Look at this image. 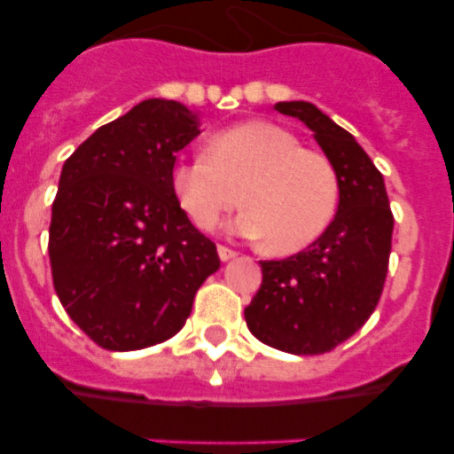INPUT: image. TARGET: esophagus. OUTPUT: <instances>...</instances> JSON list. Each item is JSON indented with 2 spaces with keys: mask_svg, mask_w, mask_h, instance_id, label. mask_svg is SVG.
Here are the masks:
<instances>
[{
  "mask_svg": "<svg viewBox=\"0 0 454 454\" xmlns=\"http://www.w3.org/2000/svg\"><path fill=\"white\" fill-rule=\"evenodd\" d=\"M239 254V252H234L231 247H224V246H218V256H220V262H231L234 256Z\"/></svg>",
  "mask_w": 454,
  "mask_h": 454,
  "instance_id": "esophagus-1",
  "label": "esophagus"
}]
</instances>
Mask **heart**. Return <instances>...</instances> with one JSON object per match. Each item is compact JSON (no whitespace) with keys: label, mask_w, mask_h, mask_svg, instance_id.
<instances>
[{"label":"heart","mask_w":454,"mask_h":454,"mask_svg":"<svg viewBox=\"0 0 454 454\" xmlns=\"http://www.w3.org/2000/svg\"><path fill=\"white\" fill-rule=\"evenodd\" d=\"M172 191L198 230L208 231L243 200L231 234L268 239L275 252L311 246L336 214L339 182L323 154L291 131L252 120L208 140L207 154L172 166Z\"/></svg>","instance_id":"b5f03b06"}]
</instances>
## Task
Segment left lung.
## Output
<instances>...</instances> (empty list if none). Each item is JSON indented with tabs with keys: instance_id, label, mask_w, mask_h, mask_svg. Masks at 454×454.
I'll return each mask as SVG.
<instances>
[{
	"instance_id": "left-lung-1",
	"label": "left lung",
	"mask_w": 454,
	"mask_h": 454,
	"mask_svg": "<svg viewBox=\"0 0 454 454\" xmlns=\"http://www.w3.org/2000/svg\"><path fill=\"white\" fill-rule=\"evenodd\" d=\"M314 131L339 182L330 227L298 254L262 262V288L246 307L256 339L288 355H323L375 311L391 254L393 214L382 172L350 131L309 102H277Z\"/></svg>"
}]
</instances>
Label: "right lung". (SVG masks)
Here are the masks:
<instances>
[{"instance_id": "1", "label": "right lung", "mask_w": 454, "mask_h": 454, "mask_svg": "<svg viewBox=\"0 0 454 454\" xmlns=\"http://www.w3.org/2000/svg\"><path fill=\"white\" fill-rule=\"evenodd\" d=\"M200 115L152 98L88 136L63 163L51 204L50 263L67 316L98 346L129 352L168 340L220 268L172 191L177 152Z\"/></svg>"}]
</instances>
